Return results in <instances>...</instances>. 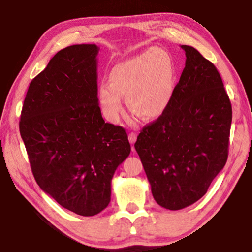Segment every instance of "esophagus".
I'll return each mask as SVG.
<instances>
[{
    "label": "esophagus",
    "instance_id": "obj_1",
    "mask_svg": "<svg viewBox=\"0 0 252 252\" xmlns=\"http://www.w3.org/2000/svg\"><path fill=\"white\" fill-rule=\"evenodd\" d=\"M136 141V134L133 133V132H131V133L129 134V142L131 144H134Z\"/></svg>",
    "mask_w": 252,
    "mask_h": 252
}]
</instances>
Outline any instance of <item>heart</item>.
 Segmentation results:
<instances>
[{
  "mask_svg": "<svg viewBox=\"0 0 252 252\" xmlns=\"http://www.w3.org/2000/svg\"><path fill=\"white\" fill-rule=\"evenodd\" d=\"M110 84L101 83L97 97L105 118L116 122L126 96L130 110L143 120L159 118L171 101L173 65L164 50L153 48L119 63L109 75Z\"/></svg>",
  "mask_w": 252,
  "mask_h": 252,
  "instance_id": "obj_1",
  "label": "heart"
}]
</instances>
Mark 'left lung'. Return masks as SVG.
<instances>
[{
    "label": "left lung",
    "instance_id": "left-lung-1",
    "mask_svg": "<svg viewBox=\"0 0 252 252\" xmlns=\"http://www.w3.org/2000/svg\"><path fill=\"white\" fill-rule=\"evenodd\" d=\"M168 108L134 143L159 206L197 202L228 159L232 109L218 70L192 46Z\"/></svg>",
    "mask_w": 252,
    "mask_h": 252
}]
</instances>
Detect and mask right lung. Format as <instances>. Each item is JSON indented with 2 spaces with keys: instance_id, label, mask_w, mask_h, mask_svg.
<instances>
[{
  "instance_id": "obj_1",
  "label": "right lung",
  "mask_w": 252,
  "mask_h": 252,
  "mask_svg": "<svg viewBox=\"0 0 252 252\" xmlns=\"http://www.w3.org/2000/svg\"><path fill=\"white\" fill-rule=\"evenodd\" d=\"M99 50L76 44L59 51L30 83L20 121L36 183L83 217L108 207L113 174L131 152L125 129L102 118Z\"/></svg>"
}]
</instances>
